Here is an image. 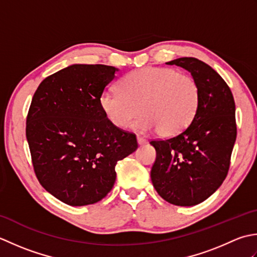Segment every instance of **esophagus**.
I'll return each instance as SVG.
<instances>
[{"label": "esophagus", "instance_id": "esophagus-1", "mask_svg": "<svg viewBox=\"0 0 257 257\" xmlns=\"http://www.w3.org/2000/svg\"><path fill=\"white\" fill-rule=\"evenodd\" d=\"M138 143L139 145H144L148 143V141H146L144 138H141V136H138Z\"/></svg>", "mask_w": 257, "mask_h": 257}]
</instances>
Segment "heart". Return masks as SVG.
<instances>
[{
  "mask_svg": "<svg viewBox=\"0 0 257 257\" xmlns=\"http://www.w3.org/2000/svg\"><path fill=\"white\" fill-rule=\"evenodd\" d=\"M118 87L119 91H104L99 97V105L108 121L126 128L141 113L143 116L133 128L143 133L158 130L164 138L185 130L200 103L197 82L170 67L135 70L122 78Z\"/></svg>",
  "mask_w": 257,
  "mask_h": 257,
  "instance_id": "b5f03b06",
  "label": "heart"
}]
</instances>
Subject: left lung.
I'll use <instances>...</instances> for the list:
<instances>
[{
  "mask_svg": "<svg viewBox=\"0 0 257 257\" xmlns=\"http://www.w3.org/2000/svg\"><path fill=\"white\" fill-rule=\"evenodd\" d=\"M191 73L200 103L191 124L176 136L151 141L156 160L151 180L159 195L173 205L193 206L211 196L227 175L236 140L235 102L218 73L195 57L167 62Z\"/></svg>",
  "mask_w": 257,
  "mask_h": 257,
  "instance_id": "obj_1",
  "label": "left lung"
}]
</instances>
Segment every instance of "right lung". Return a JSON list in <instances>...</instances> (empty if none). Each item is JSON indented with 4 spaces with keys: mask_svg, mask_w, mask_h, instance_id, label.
Here are the masks:
<instances>
[{
    "mask_svg": "<svg viewBox=\"0 0 257 257\" xmlns=\"http://www.w3.org/2000/svg\"><path fill=\"white\" fill-rule=\"evenodd\" d=\"M118 69L72 64L42 81L26 118V140L41 185L71 206L107 195L115 165L138 149L135 135L108 121L99 105Z\"/></svg>",
    "mask_w": 257,
    "mask_h": 257,
    "instance_id": "right-lung-1",
    "label": "right lung"
}]
</instances>
